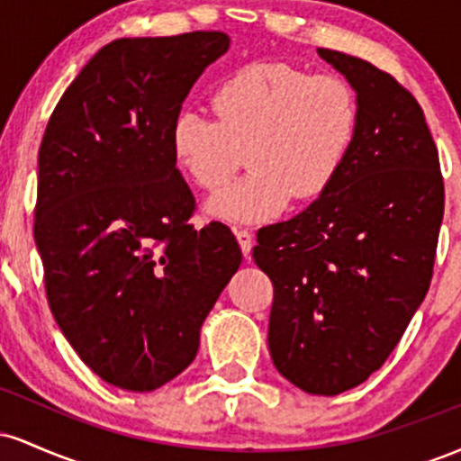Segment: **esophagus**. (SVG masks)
<instances>
[{"mask_svg":"<svg viewBox=\"0 0 461 461\" xmlns=\"http://www.w3.org/2000/svg\"><path fill=\"white\" fill-rule=\"evenodd\" d=\"M234 236L238 240V245H240L242 253H245V258H251V247H253V236L251 231L247 230H234Z\"/></svg>","mask_w":461,"mask_h":461,"instance_id":"esophagus-1","label":"esophagus"}]
</instances>
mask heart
I'll return each mask as SVG.
<instances>
[{
	"instance_id": "heart-1",
	"label": "heart",
	"mask_w": 461,
	"mask_h": 461,
	"mask_svg": "<svg viewBox=\"0 0 461 461\" xmlns=\"http://www.w3.org/2000/svg\"><path fill=\"white\" fill-rule=\"evenodd\" d=\"M214 116L182 110L173 121L176 162L193 184L214 193L247 151L249 173L208 201L227 223H260L294 201L321 197L345 167L359 108L342 77L310 76L284 62L249 65L212 93Z\"/></svg>"
}]
</instances>
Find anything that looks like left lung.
<instances>
[{
    "label": "left lung",
    "instance_id": "left-lung-1",
    "mask_svg": "<svg viewBox=\"0 0 461 461\" xmlns=\"http://www.w3.org/2000/svg\"><path fill=\"white\" fill-rule=\"evenodd\" d=\"M319 56L356 91V140L319 199L258 231L253 260L275 288V368L303 393L333 396L382 366L420 308L444 184L411 93L362 58L333 50Z\"/></svg>",
    "mask_w": 461,
    "mask_h": 461
}]
</instances>
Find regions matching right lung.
<instances>
[{"mask_svg":"<svg viewBox=\"0 0 461 461\" xmlns=\"http://www.w3.org/2000/svg\"><path fill=\"white\" fill-rule=\"evenodd\" d=\"M223 32L119 39L58 102L39 149L34 240L51 314L104 382L151 393L197 356L199 331L242 262L223 223L188 225L173 121Z\"/></svg>","mask_w":461,"mask_h":461,"instance_id":"obj_1","label":"right lung"}]
</instances>
